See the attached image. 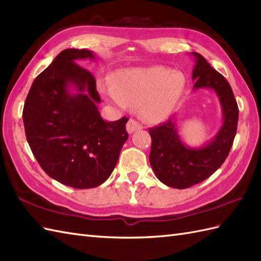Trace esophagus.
Masks as SVG:
<instances>
[{
    "label": "esophagus",
    "mask_w": 261,
    "mask_h": 261,
    "mask_svg": "<svg viewBox=\"0 0 261 261\" xmlns=\"http://www.w3.org/2000/svg\"><path fill=\"white\" fill-rule=\"evenodd\" d=\"M140 129H142V125L136 120L130 119L128 121V123H126V131H128L129 133H132V132H135L137 130H140Z\"/></svg>",
    "instance_id": "obj_1"
}]
</instances>
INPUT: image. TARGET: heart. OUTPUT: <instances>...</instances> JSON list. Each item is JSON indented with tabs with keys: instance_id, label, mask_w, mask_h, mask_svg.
I'll list each match as a JSON object with an SVG mask.
<instances>
[{
	"instance_id": "1",
	"label": "heart",
	"mask_w": 261,
	"mask_h": 261,
	"mask_svg": "<svg viewBox=\"0 0 261 261\" xmlns=\"http://www.w3.org/2000/svg\"><path fill=\"white\" fill-rule=\"evenodd\" d=\"M186 89V77L165 66H150L121 71L116 83L106 81L103 92L123 109L139 108L149 121H161L170 116Z\"/></svg>"
}]
</instances>
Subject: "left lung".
Wrapping results in <instances>:
<instances>
[{
  "mask_svg": "<svg viewBox=\"0 0 261 261\" xmlns=\"http://www.w3.org/2000/svg\"><path fill=\"white\" fill-rule=\"evenodd\" d=\"M192 54L196 58L193 88L215 90L222 108L223 123L213 140L197 149L186 147L180 140L172 118L149 129L152 140L150 165L162 184L175 189L202 182L221 167L232 147L238 125L239 109L230 84L201 54Z\"/></svg>",
  "mask_w": 261,
  "mask_h": 261,
  "instance_id": "1",
  "label": "left lung"
}]
</instances>
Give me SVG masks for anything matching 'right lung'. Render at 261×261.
Segmentation results:
<instances>
[{"label":"right lung","mask_w":261,"mask_h":261,"mask_svg":"<svg viewBox=\"0 0 261 261\" xmlns=\"http://www.w3.org/2000/svg\"><path fill=\"white\" fill-rule=\"evenodd\" d=\"M93 60L89 50L66 48L35 77L23 108L27 140L52 179L75 189L102 185L110 177L129 135L128 118L107 122L95 79L77 60ZM73 85L78 93L68 91Z\"/></svg>","instance_id":"add662e5"}]
</instances>
